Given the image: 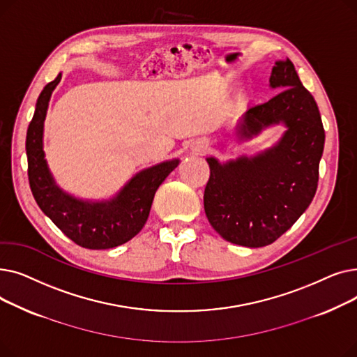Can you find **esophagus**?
<instances>
[{"label":"esophagus","mask_w":357,"mask_h":357,"mask_svg":"<svg viewBox=\"0 0 357 357\" xmlns=\"http://www.w3.org/2000/svg\"><path fill=\"white\" fill-rule=\"evenodd\" d=\"M190 149H191V152H192L194 155H204L205 152H207L208 144L205 143L204 140H194V142L191 143Z\"/></svg>","instance_id":"1"}]
</instances>
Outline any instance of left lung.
I'll list each match as a JSON object with an SVG mask.
<instances>
[{
    "instance_id": "left-lung-1",
    "label": "left lung",
    "mask_w": 357,
    "mask_h": 357,
    "mask_svg": "<svg viewBox=\"0 0 357 357\" xmlns=\"http://www.w3.org/2000/svg\"><path fill=\"white\" fill-rule=\"evenodd\" d=\"M269 86L282 91L248 109L234 136L238 143L249 142L282 124L279 140L253 156L227 162L207 158L205 214L224 240L246 248L271 245L303 215L317 191L324 150L320 111L289 59L275 62Z\"/></svg>"
}]
</instances>
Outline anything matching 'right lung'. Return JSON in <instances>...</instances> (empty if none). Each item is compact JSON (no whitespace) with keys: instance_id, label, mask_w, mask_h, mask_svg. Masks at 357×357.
Returning <instances> with one entry per match:
<instances>
[{"instance_id":"right-lung-1","label":"right lung","mask_w":357,"mask_h":357,"mask_svg":"<svg viewBox=\"0 0 357 357\" xmlns=\"http://www.w3.org/2000/svg\"><path fill=\"white\" fill-rule=\"evenodd\" d=\"M61 78L62 73L43 88L27 128L26 153L33 197L54 226L77 245L92 250L124 245L143 229L158 188L179 159L143 169L109 199H82L63 191L50 172L43 150L47 107Z\"/></svg>"}]
</instances>
